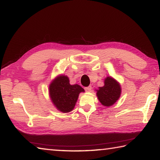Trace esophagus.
<instances>
[{"label":"esophagus","mask_w":160,"mask_h":160,"mask_svg":"<svg viewBox=\"0 0 160 160\" xmlns=\"http://www.w3.org/2000/svg\"><path fill=\"white\" fill-rule=\"evenodd\" d=\"M85 90L86 92H90L92 90V86H88L87 88H85Z\"/></svg>","instance_id":"1"}]
</instances>
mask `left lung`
<instances>
[{
	"label": "left lung",
	"instance_id": "1",
	"mask_svg": "<svg viewBox=\"0 0 160 160\" xmlns=\"http://www.w3.org/2000/svg\"><path fill=\"white\" fill-rule=\"evenodd\" d=\"M121 92V86L112 77H107L104 80V85L97 90V96L102 105L110 107L119 99Z\"/></svg>",
	"mask_w": 160,
	"mask_h": 160
}]
</instances>
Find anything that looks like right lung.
I'll return each instance as SVG.
<instances>
[{"instance_id": "add662e5", "label": "right lung", "mask_w": 160, "mask_h": 160, "mask_svg": "<svg viewBox=\"0 0 160 160\" xmlns=\"http://www.w3.org/2000/svg\"><path fill=\"white\" fill-rule=\"evenodd\" d=\"M49 96L51 102L58 111L63 113L71 112L74 109L80 92L85 90L80 85L70 84L66 75H58L50 84Z\"/></svg>"}]
</instances>
